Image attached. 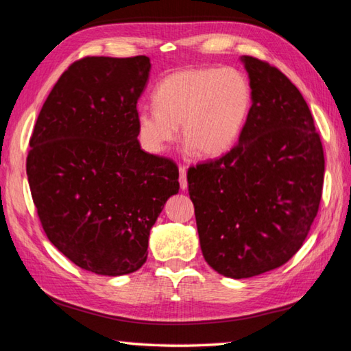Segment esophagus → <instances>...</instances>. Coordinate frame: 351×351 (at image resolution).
Listing matches in <instances>:
<instances>
[{"label":"esophagus","instance_id":"1","mask_svg":"<svg viewBox=\"0 0 351 351\" xmlns=\"http://www.w3.org/2000/svg\"><path fill=\"white\" fill-rule=\"evenodd\" d=\"M187 169L186 165H180V186L182 190L187 189Z\"/></svg>","mask_w":351,"mask_h":351}]
</instances>
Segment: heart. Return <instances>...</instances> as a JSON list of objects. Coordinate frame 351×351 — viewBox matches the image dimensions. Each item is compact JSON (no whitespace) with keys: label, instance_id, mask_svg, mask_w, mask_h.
<instances>
[{"label":"heart","instance_id":"b5f03b06","mask_svg":"<svg viewBox=\"0 0 351 351\" xmlns=\"http://www.w3.org/2000/svg\"><path fill=\"white\" fill-rule=\"evenodd\" d=\"M155 107H139L136 135L149 154H162L178 135L201 158H219L233 147L250 110V84L239 70L190 67L159 82Z\"/></svg>","mask_w":351,"mask_h":351}]
</instances>
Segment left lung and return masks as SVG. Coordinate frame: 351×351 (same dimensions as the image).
Segmentation results:
<instances>
[{
  "label": "left lung",
  "mask_w": 351,
  "mask_h": 351,
  "mask_svg": "<svg viewBox=\"0 0 351 351\" xmlns=\"http://www.w3.org/2000/svg\"><path fill=\"white\" fill-rule=\"evenodd\" d=\"M252 107L234 147L187 171L204 259L242 279L285 264L302 247L317 215L324 150L301 92L253 56H241Z\"/></svg>",
  "instance_id": "obj_1"
}]
</instances>
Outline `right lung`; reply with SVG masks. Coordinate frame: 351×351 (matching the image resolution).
<instances>
[{
	"label": "right lung",
	"instance_id": "obj_1",
	"mask_svg": "<svg viewBox=\"0 0 351 351\" xmlns=\"http://www.w3.org/2000/svg\"><path fill=\"white\" fill-rule=\"evenodd\" d=\"M150 60L87 56L56 81L27 155L32 197L49 241L73 264L104 276L141 269L150 228L180 190L171 159L136 135V103Z\"/></svg>",
	"mask_w": 351,
	"mask_h": 351
}]
</instances>
